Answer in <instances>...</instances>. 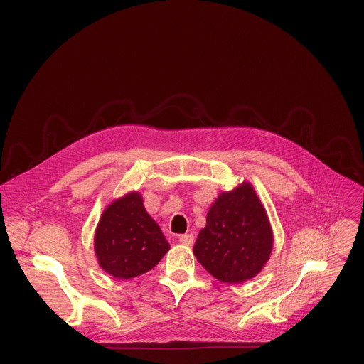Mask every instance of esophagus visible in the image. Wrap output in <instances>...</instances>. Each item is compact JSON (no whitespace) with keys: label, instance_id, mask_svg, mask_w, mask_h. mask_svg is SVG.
I'll return each mask as SVG.
<instances>
[{"label":"esophagus","instance_id":"34e87169","mask_svg":"<svg viewBox=\"0 0 364 364\" xmlns=\"http://www.w3.org/2000/svg\"><path fill=\"white\" fill-rule=\"evenodd\" d=\"M193 235H190V233H186V235H181V236H178V240H180V243H183V245H187V246H192L193 245Z\"/></svg>","mask_w":364,"mask_h":364}]
</instances>
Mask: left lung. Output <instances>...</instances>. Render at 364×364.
I'll return each mask as SVG.
<instances>
[{
	"label": "left lung",
	"mask_w": 364,
	"mask_h": 364,
	"mask_svg": "<svg viewBox=\"0 0 364 364\" xmlns=\"http://www.w3.org/2000/svg\"><path fill=\"white\" fill-rule=\"evenodd\" d=\"M272 247L269 218L252 186L243 183L233 192L221 193L209 208L193 254L215 279L242 283L262 270Z\"/></svg>",
	"instance_id": "1"
}]
</instances>
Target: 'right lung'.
<instances>
[{
  "instance_id": "1",
  "label": "right lung",
  "mask_w": 364,
  "mask_h": 364,
  "mask_svg": "<svg viewBox=\"0 0 364 364\" xmlns=\"http://www.w3.org/2000/svg\"><path fill=\"white\" fill-rule=\"evenodd\" d=\"M94 250L105 272L131 279L151 270L169 243L146 213L141 196L129 193L106 208L95 230Z\"/></svg>"
}]
</instances>
